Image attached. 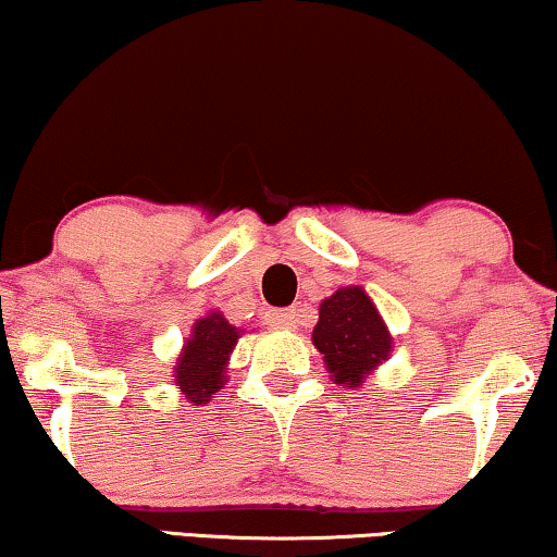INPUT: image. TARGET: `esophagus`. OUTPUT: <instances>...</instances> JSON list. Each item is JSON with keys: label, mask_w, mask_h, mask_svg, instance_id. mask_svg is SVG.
Listing matches in <instances>:
<instances>
[{"label": "esophagus", "mask_w": 557, "mask_h": 557, "mask_svg": "<svg viewBox=\"0 0 557 557\" xmlns=\"http://www.w3.org/2000/svg\"><path fill=\"white\" fill-rule=\"evenodd\" d=\"M265 324L273 330H296L299 324V311L296 309H271L265 311Z\"/></svg>", "instance_id": "34e87169"}]
</instances>
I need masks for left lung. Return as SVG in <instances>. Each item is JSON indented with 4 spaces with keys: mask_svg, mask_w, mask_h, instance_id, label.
Segmentation results:
<instances>
[{
    "mask_svg": "<svg viewBox=\"0 0 557 557\" xmlns=\"http://www.w3.org/2000/svg\"><path fill=\"white\" fill-rule=\"evenodd\" d=\"M311 339L332 377L345 387L360 385L375 364L387 360L393 347L375 304L360 286L339 288L322 301Z\"/></svg>",
    "mask_w": 557,
    "mask_h": 557,
    "instance_id": "8db88e82",
    "label": "left lung"
}]
</instances>
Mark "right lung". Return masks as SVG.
Instances as JSON below:
<instances>
[{"instance_id":"obj_1","label":"right lung","mask_w":557,"mask_h":557,"mask_svg":"<svg viewBox=\"0 0 557 557\" xmlns=\"http://www.w3.org/2000/svg\"><path fill=\"white\" fill-rule=\"evenodd\" d=\"M238 330L223 314L197 319L193 337L187 339L177 360V385L189 403H208L225 383V364L231 357Z\"/></svg>"}]
</instances>
